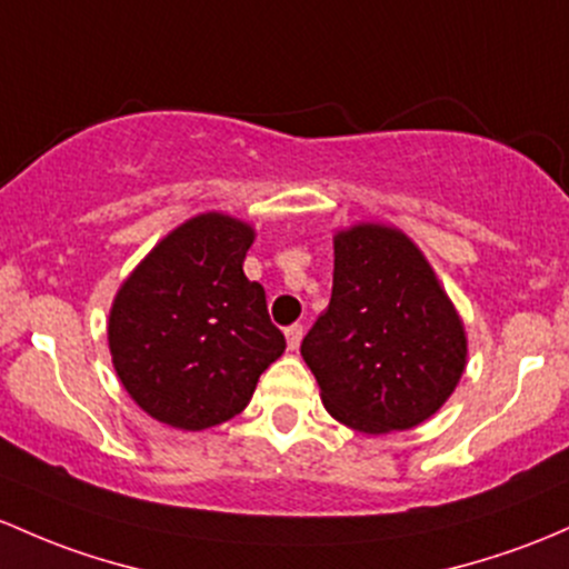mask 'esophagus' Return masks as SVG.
I'll return each mask as SVG.
<instances>
[{"mask_svg":"<svg viewBox=\"0 0 569 569\" xmlns=\"http://www.w3.org/2000/svg\"><path fill=\"white\" fill-rule=\"evenodd\" d=\"M284 336H287V347H290L292 352L298 350V347H301V339H303V326H290L284 331Z\"/></svg>","mask_w":569,"mask_h":569,"instance_id":"obj_1","label":"esophagus"}]
</instances>
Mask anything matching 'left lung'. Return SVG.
Here are the masks:
<instances>
[{
	"label": "left lung",
	"instance_id": "8db88e82",
	"mask_svg": "<svg viewBox=\"0 0 569 569\" xmlns=\"http://www.w3.org/2000/svg\"><path fill=\"white\" fill-rule=\"evenodd\" d=\"M331 418L363 433L429 420L467 369V331L418 243L358 222L333 236V292L301 345Z\"/></svg>",
	"mask_w": 569,
	"mask_h": 569
}]
</instances>
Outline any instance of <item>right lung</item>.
<instances>
[{
  "label": "right lung",
  "instance_id": "obj_1",
  "mask_svg": "<svg viewBox=\"0 0 569 569\" xmlns=\"http://www.w3.org/2000/svg\"><path fill=\"white\" fill-rule=\"evenodd\" d=\"M254 228L222 211L187 219L138 262L113 298L108 347L130 399L181 431L236 418L284 352L266 290L243 258Z\"/></svg>",
  "mask_w": 569,
  "mask_h": 569
}]
</instances>
